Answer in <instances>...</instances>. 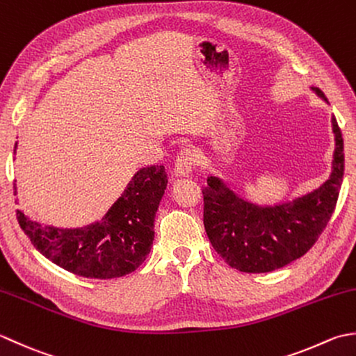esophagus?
I'll return each mask as SVG.
<instances>
[{
	"mask_svg": "<svg viewBox=\"0 0 356 356\" xmlns=\"http://www.w3.org/2000/svg\"><path fill=\"white\" fill-rule=\"evenodd\" d=\"M195 165V154L192 149L184 147L178 152L175 161V173L177 177H186L192 172Z\"/></svg>",
	"mask_w": 356,
	"mask_h": 356,
	"instance_id": "obj_1",
	"label": "esophagus"
}]
</instances>
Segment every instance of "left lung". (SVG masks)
<instances>
[{
    "label": "left lung",
    "mask_w": 356,
    "mask_h": 356,
    "mask_svg": "<svg viewBox=\"0 0 356 356\" xmlns=\"http://www.w3.org/2000/svg\"><path fill=\"white\" fill-rule=\"evenodd\" d=\"M318 97L327 98L318 87ZM335 134L330 178L316 191L278 206H257L230 191L220 178L209 177L202 187L204 229L213 249L226 263L248 273L281 269L301 258L316 243L335 210L344 175V143L332 118Z\"/></svg>",
    "instance_id": "1"
}]
</instances>
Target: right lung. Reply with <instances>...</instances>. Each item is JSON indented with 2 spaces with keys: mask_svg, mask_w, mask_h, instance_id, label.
Returning a JSON list of instances; mask_svg holds the SVG:
<instances>
[{
  "mask_svg": "<svg viewBox=\"0 0 356 356\" xmlns=\"http://www.w3.org/2000/svg\"><path fill=\"white\" fill-rule=\"evenodd\" d=\"M165 186L164 165H149L135 173L104 218L90 226H42L19 210L17 220L35 248L64 270L97 280L124 277L136 270L149 255L155 235V213Z\"/></svg>",
  "mask_w": 356,
  "mask_h": 356,
  "instance_id": "obj_1",
  "label": "right lung"
}]
</instances>
